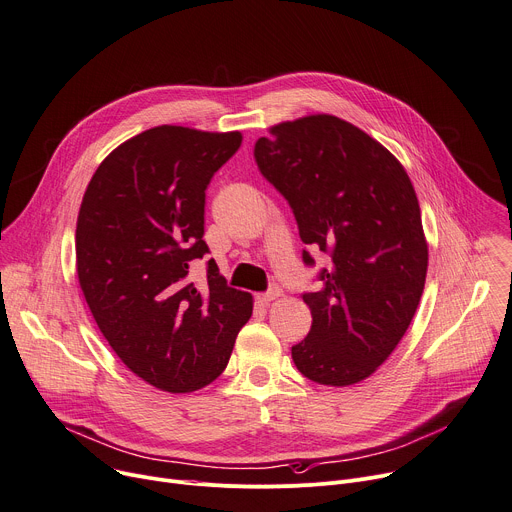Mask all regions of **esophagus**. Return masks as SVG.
<instances>
[{
	"label": "esophagus",
	"instance_id": "esophagus-1",
	"mask_svg": "<svg viewBox=\"0 0 512 512\" xmlns=\"http://www.w3.org/2000/svg\"><path fill=\"white\" fill-rule=\"evenodd\" d=\"M280 293H282L280 287H272V289H268L266 293H258V295H256V301L262 303V305H268L270 301H274L276 297H280Z\"/></svg>",
	"mask_w": 512,
	"mask_h": 512
}]
</instances>
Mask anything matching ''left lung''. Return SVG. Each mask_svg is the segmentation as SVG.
I'll return each mask as SVG.
<instances>
[{
	"mask_svg": "<svg viewBox=\"0 0 512 512\" xmlns=\"http://www.w3.org/2000/svg\"><path fill=\"white\" fill-rule=\"evenodd\" d=\"M254 158L303 244L329 256L319 289L303 293L313 323L293 362L313 382L356 384L392 354L423 295L429 254L411 179L382 144L325 113L274 126ZM303 262L315 266L308 250Z\"/></svg>",
	"mask_w": 512,
	"mask_h": 512,
	"instance_id": "1",
	"label": "left lung"
}]
</instances>
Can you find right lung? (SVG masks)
Instances as JSON below:
<instances>
[{"mask_svg": "<svg viewBox=\"0 0 512 512\" xmlns=\"http://www.w3.org/2000/svg\"><path fill=\"white\" fill-rule=\"evenodd\" d=\"M242 146L240 132L146 130L95 170L77 219V274L111 350L148 384L191 392L230 362L252 297L227 287L215 260L197 287L205 189Z\"/></svg>", "mask_w": 512, "mask_h": 512, "instance_id": "add662e5", "label": "right lung"}]
</instances>
